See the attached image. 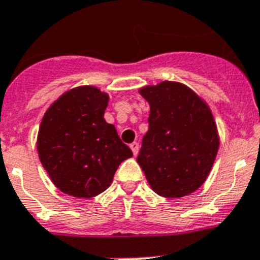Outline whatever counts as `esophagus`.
Returning a JSON list of instances; mask_svg holds the SVG:
<instances>
[{"label": "esophagus", "mask_w": 260, "mask_h": 260, "mask_svg": "<svg viewBox=\"0 0 260 260\" xmlns=\"http://www.w3.org/2000/svg\"><path fill=\"white\" fill-rule=\"evenodd\" d=\"M129 147H131V149H132V152H134V155L136 156L137 153H139V144H137V143H132Z\"/></svg>", "instance_id": "1"}]
</instances>
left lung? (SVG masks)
<instances>
[{
	"mask_svg": "<svg viewBox=\"0 0 260 260\" xmlns=\"http://www.w3.org/2000/svg\"><path fill=\"white\" fill-rule=\"evenodd\" d=\"M149 128L137 163L151 188L163 198H183L203 185L218 155V126L206 101L178 81L145 85Z\"/></svg>",
	"mask_w": 260,
	"mask_h": 260,
	"instance_id": "8db88e82",
	"label": "left lung"
}]
</instances>
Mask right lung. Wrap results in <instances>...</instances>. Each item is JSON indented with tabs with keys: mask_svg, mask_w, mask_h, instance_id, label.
<instances>
[{
	"mask_svg": "<svg viewBox=\"0 0 260 260\" xmlns=\"http://www.w3.org/2000/svg\"><path fill=\"white\" fill-rule=\"evenodd\" d=\"M109 94L97 86L67 90L44 113L37 152L50 180L73 198H93L111 185L121 161L132 157L104 119Z\"/></svg>",
	"mask_w": 260,
	"mask_h": 260,
	"instance_id": "right-lung-1",
	"label": "right lung"
}]
</instances>
